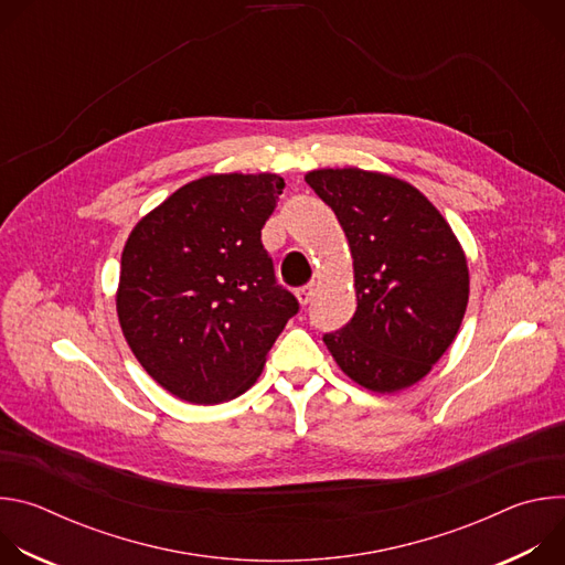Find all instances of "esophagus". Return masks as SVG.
Segmentation results:
<instances>
[{
    "label": "esophagus",
    "mask_w": 565,
    "mask_h": 565,
    "mask_svg": "<svg viewBox=\"0 0 565 565\" xmlns=\"http://www.w3.org/2000/svg\"><path fill=\"white\" fill-rule=\"evenodd\" d=\"M312 290H315V288H312V284H310V286H301V288H297V290H295L297 301H299L301 306H306V303L310 301V297H312Z\"/></svg>",
    "instance_id": "obj_1"
}]
</instances>
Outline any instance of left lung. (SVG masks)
Segmentation results:
<instances>
[{"mask_svg": "<svg viewBox=\"0 0 565 565\" xmlns=\"http://www.w3.org/2000/svg\"><path fill=\"white\" fill-rule=\"evenodd\" d=\"M303 179L335 212L353 257L358 308L324 335L327 349L369 391L414 386L462 324L469 268L460 241L418 188L391 174L327 168Z\"/></svg>", "mask_w": 565, "mask_h": 565, "instance_id": "obj_1", "label": "left lung"}]
</instances>
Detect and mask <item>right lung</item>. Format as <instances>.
I'll return each instance as SVG.
<instances>
[{"label":"right lung","mask_w":565,"mask_h":565,"mask_svg":"<svg viewBox=\"0 0 565 565\" xmlns=\"http://www.w3.org/2000/svg\"><path fill=\"white\" fill-rule=\"evenodd\" d=\"M279 174H207L147 212L120 259L116 310L140 366L172 395L216 405L246 393L297 312L262 230Z\"/></svg>","instance_id":"right-lung-1"}]
</instances>
